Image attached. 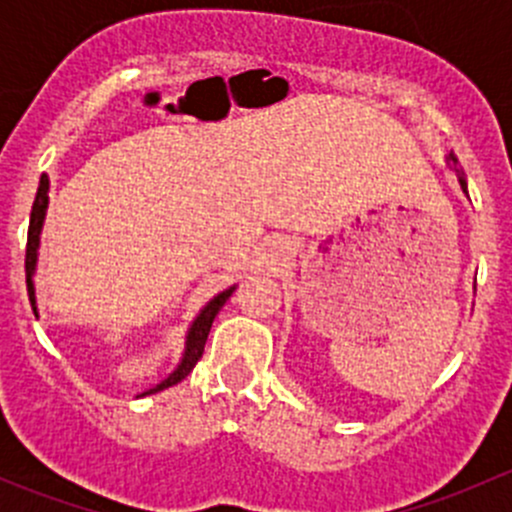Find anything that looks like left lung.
<instances>
[{
    "mask_svg": "<svg viewBox=\"0 0 512 512\" xmlns=\"http://www.w3.org/2000/svg\"><path fill=\"white\" fill-rule=\"evenodd\" d=\"M448 165H451V168L453 170H456V175H458V183H461V190H463V193H466L468 195V185H466V175H463V170L461 168H458V158L456 156H453V153H448Z\"/></svg>",
    "mask_w": 512,
    "mask_h": 512,
    "instance_id": "8db88e82",
    "label": "left lung"
}]
</instances>
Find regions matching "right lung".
Instances as JSON below:
<instances>
[{
	"label": "right lung",
	"mask_w": 512,
	"mask_h": 512,
	"mask_svg": "<svg viewBox=\"0 0 512 512\" xmlns=\"http://www.w3.org/2000/svg\"><path fill=\"white\" fill-rule=\"evenodd\" d=\"M46 208H49V178H46V175H41L39 190H36V198H34V205H32V218H29L27 260H24V267H27V292H29V299H32V304L36 302V299H34V294H36L34 270H36V255H39V235H41V227H44ZM232 292H235V287L225 289V292H220L218 297H213L208 304H205L203 309H200V314L195 317V322L190 324L188 337H185V352H183V359H180L178 369H175L173 374L168 376V379L160 381L158 386L148 389L146 394H156V391L168 389V386L178 384V381H183L185 376L193 371V366L198 364V359L203 356V349H205V342H208L210 327H213V319L218 317V312L223 309V304L227 302V299H230ZM146 394H141V396H146Z\"/></svg>",
	"instance_id": "add662e5"
}]
</instances>
